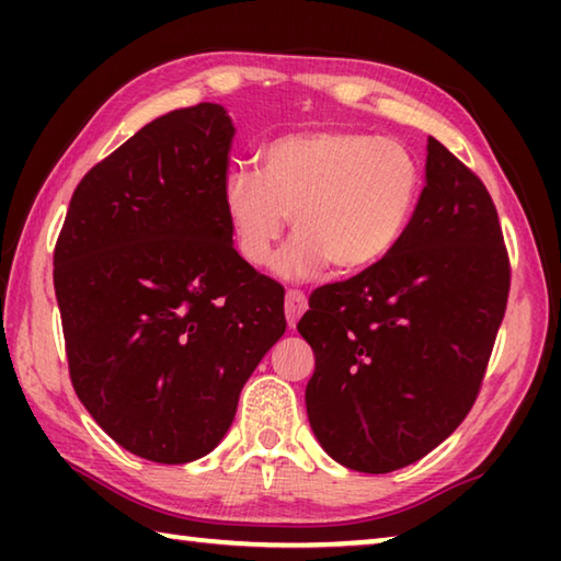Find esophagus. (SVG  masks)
Wrapping results in <instances>:
<instances>
[{"label":"esophagus","mask_w":561,"mask_h":561,"mask_svg":"<svg viewBox=\"0 0 561 561\" xmlns=\"http://www.w3.org/2000/svg\"><path fill=\"white\" fill-rule=\"evenodd\" d=\"M307 307H309L307 297H304L301 291H294V289L287 291V299H284V314H287L289 329L297 327V321L301 319L304 311H307Z\"/></svg>","instance_id":"1"}]
</instances>
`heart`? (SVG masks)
I'll return each mask as SVG.
<instances>
[{"mask_svg": "<svg viewBox=\"0 0 561 561\" xmlns=\"http://www.w3.org/2000/svg\"><path fill=\"white\" fill-rule=\"evenodd\" d=\"M421 193V165L393 138L358 130H297L262 148V170L234 165L222 183L234 247L252 267L277 257L282 279L304 282L334 264L358 272L383 260L405 232Z\"/></svg>", "mask_w": 561, "mask_h": 561, "instance_id": "heart-1", "label": "heart"}]
</instances>
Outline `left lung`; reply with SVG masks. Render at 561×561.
<instances>
[{
    "label": "left lung",
    "instance_id": "1",
    "mask_svg": "<svg viewBox=\"0 0 561 561\" xmlns=\"http://www.w3.org/2000/svg\"><path fill=\"white\" fill-rule=\"evenodd\" d=\"M510 294L495 203L428 138L425 187L401 240L319 287L297 324L314 348L307 415L348 470L405 468L448 438L478 398Z\"/></svg>",
    "mask_w": 561,
    "mask_h": 561
}]
</instances>
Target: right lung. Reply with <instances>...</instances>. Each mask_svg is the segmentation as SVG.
<instances>
[{
  "label": "right lung",
  "mask_w": 561,
  "mask_h": 561,
  "mask_svg": "<svg viewBox=\"0 0 561 561\" xmlns=\"http://www.w3.org/2000/svg\"><path fill=\"white\" fill-rule=\"evenodd\" d=\"M220 103L150 121L73 190L54 250L71 383L138 458L217 448L242 386L282 339L284 289L232 247Z\"/></svg>",
  "instance_id": "right-lung-1"
}]
</instances>
